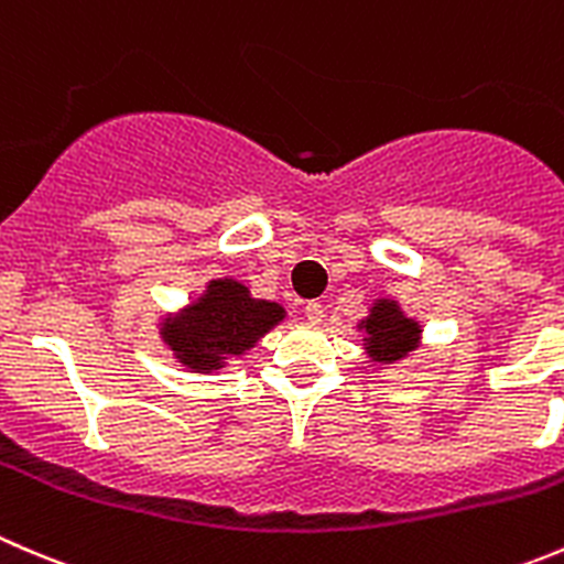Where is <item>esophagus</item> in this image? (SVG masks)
<instances>
[{"label": "esophagus", "mask_w": 564, "mask_h": 564, "mask_svg": "<svg viewBox=\"0 0 564 564\" xmlns=\"http://www.w3.org/2000/svg\"><path fill=\"white\" fill-rule=\"evenodd\" d=\"M304 312H306V321L310 323L323 321V304H317V301H310V304L304 306Z\"/></svg>", "instance_id": "1"}]
</instances>
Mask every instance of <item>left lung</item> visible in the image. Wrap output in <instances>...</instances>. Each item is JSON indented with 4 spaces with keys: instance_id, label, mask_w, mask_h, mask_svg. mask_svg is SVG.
<instances>
[{
    "instance_id": "left-lung-1",
    "label": "left lung",
    "mask_w": 564,
    "mask_h": 564,
    "mask_svg": "<svg viewBox=\"0 0 564 564\" xmlns=\"http://www.w3.org/2000/svg\"><path fill=\"white\" fill-rule=\"evenodd\" d=\"M365 332L361 345L372 365H398L422 345V323L403 310L394 295H378L367 315L356 323Z\"/></svg>"
}]
</instances>
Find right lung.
I'll return each mask as SVG.
<instances>
[{
  "instance_id": "1",
  "label": "right lung",
  "mask_w": 564,
  "mask_h": 564,
  "mask_svg": "<svg viewBox=\"0 0 564 564\" xmlns=\"http://www.w3.org/2000/svg\"><path fill=\"white\" fill-rule=\"evenodd\" d=\"M288 317L280 301L254 299L247 282L214 276L183 310L159 317V339L188 372L227 370Z\"/></svg>"
}]
</instances>
